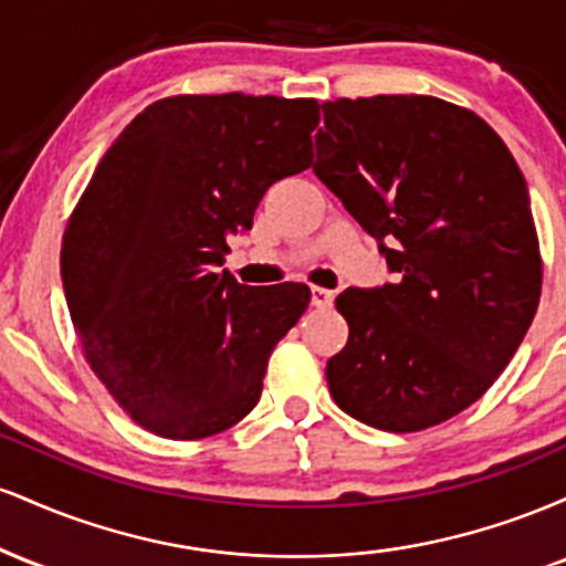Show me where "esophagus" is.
<instances>
[{"instance_id":"34e87169","label":"esophagus","mask_w":566,"mask_h":566,"mask_svg":"<svg viewBox=\"0 0 566 566\" xmlns=\"http://www.w3.org/2000/svg\"><path fill=\"white\" fill-rule=\"evenodd\" d=\"M333 301H335V292L324 287H311V305H316V308H329Z\"/></svg>"}]
</instances>
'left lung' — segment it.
<instances>
[{
	"label": "left lung",
	"mask_w": 566,
	"mask_h": 566,
	"mask_svg": "<svg viewBox=\"0 0 566 566\" xmlns=\"http://www.w3.org/2000/svg\"><path fill=\"white\" fill-rule=\"evenodd\" d=\"M314 172L396 282L348 287L335 405L380 431L439 426L509 367L541 301L530 191L500 135L428 95L322 103Z\"/></svg>",
	"instance_id": "obj_1"
}]
</instances>
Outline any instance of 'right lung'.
Listing matches in <instances>:
<instances>
[{
    "instance_id": "1",
    "label": "right lung",
    "mask_w": 566,
    "mask_h": 566,
    "mask_svg": "<svg viewBox=\"0 0 566 566\" xmlns=\"http://www.w3.org/2000/svg\"><path fill=\"white\" fill-rule=\"evenodd\" d=\"M316 125L311 97L175 95L97 161L63 237V292L93 373L157 437L239 423L308 308L305 284L247 287L220 265L263 193L308 170Z\"/></svg>"
}]
</instances>
